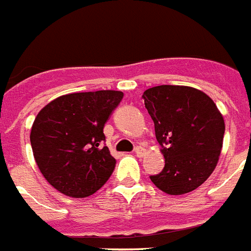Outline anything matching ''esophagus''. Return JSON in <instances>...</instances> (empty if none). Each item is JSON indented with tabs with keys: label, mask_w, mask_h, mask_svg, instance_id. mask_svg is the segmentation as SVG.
<instances>
[{
	"label": "esophagus",
	"mask_w": 251,
	"mask_h": 251,
	"mask_svg": "<svg viewBox=\"0 0 251 251\" xmlns=\"http://www.w3.org/2000/svg\"><path fill=\"white\" fill-rule=\"evenodd\" d=\"M135 153L137 157L141 158V157H144V154H145V149H144V148H141V146H137V148L135 149Z\"/></svg>",
	"instance_id": "34e87169"
}]
</instances>
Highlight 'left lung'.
<instances>
[{
  "mask_svg": "<svg viewBox=\"0 0 251 251\" xmlns=\"http://www.w3.org/2000/svg\"><path fill=\"white\" fill-rule=\"evenodd\" d=\"M142 98L164 157V168L150 180L172 196L197 189L215 170L223 146L226 126L215 102L185 85L149 88Z\"/></svg>",
  "mask_w": 251,
  "mask_h": 251,
  "instance_id": "8db88e82",
  "label": "left lung"
}]
</instances>
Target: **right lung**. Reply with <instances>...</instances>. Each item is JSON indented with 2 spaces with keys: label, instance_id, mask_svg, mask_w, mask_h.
<instances>
[{
  "label": "right lung",
  "instance_id": "obj_1",
  "mask_svg": "<svg viewBox=\"0 0 251 251\" xmlns=\"http://www.w3.org/2000/svg\"><path fill=\"white\" fill-rule=\"evenodd\" d=\"M122 98L119 91L70 93L40 110L29 135L32 151L58 192L88 197L109 180L116 160L103 146V127Z\"/></svg>",
  "mask_w": 251,
  "mask_h": 251
}]
</instances>
